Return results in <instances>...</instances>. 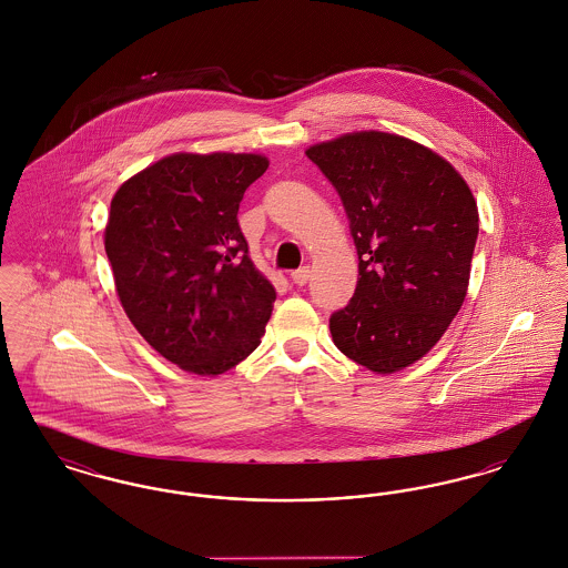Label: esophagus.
I'll return each mask as SVG.
<instances>
[{"instance_id": "esophagus-1", "label": "esophagus", "mask_w": 568, "mask_h": 568, "mask_svg": "<svg viewBox=\"0 0 568 568\" xmlns=\"http://www.w3.org/2000/svg\"><path fill=\"white\" fill-rule=\"evenodd\" d=\"M308 276H311V268H308V266H302V268H297V271L292 272V276H290V278H292L296 285L302 287V285H306V283H308Z\"/></svg>"}]
</instances>
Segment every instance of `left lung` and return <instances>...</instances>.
I'll return each instance as SVG.
<instances>
[{
  "mask_svg": "<svg viewBox=\"0 0 568 568\" xmlns=\"http://www.w3.org/2000/svg\"><path fill=\"white\" fill-rule=\"evenodd\" d=\"M306 155L338 191L359 257L355 294L329 317L332 341L377 375L403 371L458 315L477 202L452 163L403 135L353 132Z\"/></svg>",
  "mask_w": 568,
  "mask_h": 568,
  "instance_id": "8db88e82",
  "label": "left lung"
}]
</instances>
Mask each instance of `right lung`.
<instances>
[{"instance_id": "1", "label": "right lung", "mask_w": 568, "mask_h": 568, "mask_svg": "<svg viewBox=\"0 0 568 568\" xmlns=\"http://www.w3.org/2000/svg\"><path fill=\"white\" fill-rule=\"evenodd\" d=\"M255 153H174L125 181L104 246L121 306L142 338L183 371L211 377L262 343L276 292L239 225Z\"/></svg>"}]
</instances>
